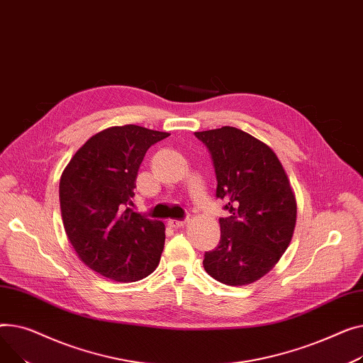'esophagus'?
<instances>
[{
  "label": "esophagus",
  "mask_w": 363,
  "mask_h": 363,
  "mask_svg": "<svg viewBox=\"0 0 363 363\" xmlns=\"http://www.w3.org/2000/svg\"><path fill=\"white\" fill-rule=\"evenodd\" d=\"M186 224H187V221H179V220H169V221L167 223V225L172 227V228H182V227H184Z\"/></svg>",
  "instance_id": "esophagus-1"
}]
</instances>
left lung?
Here are the masks:
<instances>
[{
	"instance_id": "left-lung-1",
	"label": "left lung",
	"mask_w": 363,
	"mask_h": 363,
	"mask_svg": "<svg viewBox=\"0 0 363 363\" xmlns=\"http://www.w3.org/2000/svg\"><path fill=\"white\" fill-rule=\"evenodd\" d=\"M212 155L220 218V245L205 253L203 268L227 286L259 280L280 261L296 227L297 203L286 169L272 149L252 135L224 125L195 133Z\"/></svg>"
}]
</instances>
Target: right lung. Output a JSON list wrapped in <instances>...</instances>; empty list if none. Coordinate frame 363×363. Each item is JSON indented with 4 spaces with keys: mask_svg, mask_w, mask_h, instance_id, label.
I'll return each instance as SVG.
<instances>
[{
    "mask_svg": "<svg viewBox=\"0 0 363 363\" xmlns=\"http://www.w3.org/2000/svg\"><path fill=\"white\" fill-rule=\"evenodd\" d=\"M168 136L135 124L108 127L84 142L61 174L64 230L79 259L106 279L133 283L160 264L165 225L130 205L146 151Z\"/></svg>",
    "mask_w": 363,
    "mask_h": 363,
    "instance_id": "1",
    "label": "right lung"
}]
</instances>
